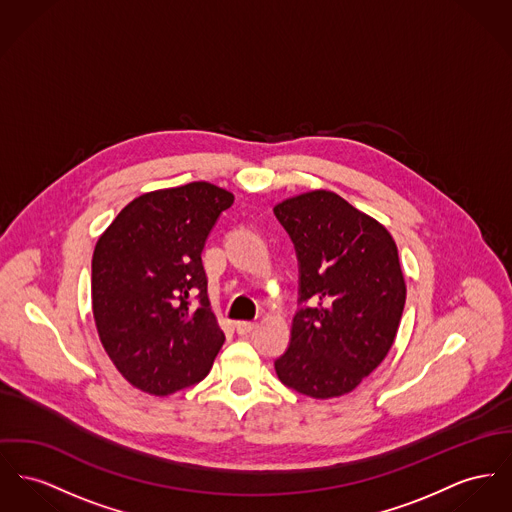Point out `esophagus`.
Returning a JSON list of instances; mask_svg holds the SVG:
<instances>
[{"instance_id":"esophagus-1","label":"esophagus","mask_w":512,"mask_h":512,"mask_svg":"<svg viewBox=\"0 0 512 512\" xmlns=\"http://www.w3.org/2000/svg\"><path fill=\"white\" fill-rule=\"evenodd\" d=\"M235 328H237V334L239 336H248V334H252L254 330H256V322H237L235 324Z\"/></svg>"}]
</instances>
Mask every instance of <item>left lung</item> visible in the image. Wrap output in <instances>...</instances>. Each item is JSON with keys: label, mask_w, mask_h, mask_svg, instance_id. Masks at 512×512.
Returning a JSON list of instances; mask_svg holds the SVG:
<instances>
[{"label": "left lung", "mask_w": 512, "mask_h": 512, "mask_svg": "<svg viewBox=\"0 0 512 512\" xmlns=\"http://www.w3.org/2000/svg\"><path fill=\"white\" fill-rule=\"evenodd\" d=\"M299 258V301L279 380L314 400L353 392L388 355L406 305L392 235L330 190L273 207Z\"/></svg>", "instance_id": "obj_1"}]
</instances>
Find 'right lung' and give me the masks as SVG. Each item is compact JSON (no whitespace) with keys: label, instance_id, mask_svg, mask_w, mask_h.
I'll return each mask as SVG.
<instances>
[{"label":"right lung","instance_id":"add662e5","mask_svg":"<svg viewBox=\"0 0 512 512\" xmlns=\"http://www.w3.org/2000/svg\"><path fill=\"white\" fill-rule=\"evenodd\" d=\"M235 196L190 182L137 196L95 244L93 318L110 361L134 388L171 396L204 380L223 341L209 308L202 250ZM198 294L201 307H189Z\"/></svg>","mask_w":512,"mask_h":512}]
</instances>
